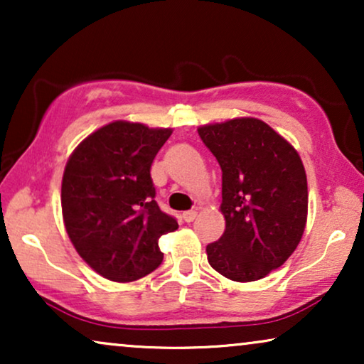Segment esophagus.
<instances>
[{
  "mask_svg": "<svg viewBox=\"0 0 364 364\" xmlns=\"http://www.w3.org/2000/svg\"><path fill=\"white\" fill-rule=\"evenodd\" d=\"M183 220L186 222H193L197 218V210H187V212H183Z\"/></svg>",
  "mask_w": 364,
  "mask_h": 364,
  "instance_id": "obj_1",
  "label": "esophagus"
}]
</instances>
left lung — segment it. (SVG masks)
<instances>
[{
    "label": "left lung",
    "instance_id": "1",
    "mask_svg": "<svg viewBox=\"0 0 364 364\" xmlns=\"http://www.w3.org/2000/svg\"><path fill=\"white\" fill-rule=\"evenodd\" d=\"M197 131L222 168L225 232L207 245V260L228 280H260L290 258L305 232L308 186L301 159L255 117Z\"/></svg>",
    "mask_w": 364,
    "mask_h": 364
}]
</instances>
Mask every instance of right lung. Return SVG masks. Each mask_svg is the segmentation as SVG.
<instances>
[{"mask_svg":"<svg viewBox=\"0 0 364 364\" xmlns=\"http://www.w3.org/2000/svg\"><path fill=\"white\" fill-rule=\"evenodd\" d=\"M172 129L114 121L84 139L63 173L61 207L79 257L111 282L139 280L164 260L159 238L178 228L159 208L154 157Z\"/></svg>","mask_w":364,"mask_h":364,"instance_id":"obj_1","label":"right lung"}]
</instances>
